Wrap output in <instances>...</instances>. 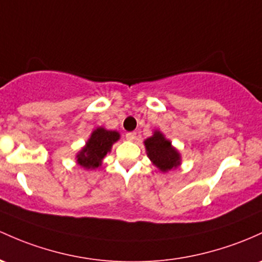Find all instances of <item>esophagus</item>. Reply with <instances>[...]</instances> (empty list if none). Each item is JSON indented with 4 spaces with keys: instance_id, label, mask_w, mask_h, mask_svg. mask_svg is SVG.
<instances>
[{
    "instance_id": "esophagus-1",
    "label": "esophagus",
    "mask_w": 262,
    "mask_h": 262,
    "mask_svg": "<svg viewBox=\"0 0 262 262\" xmlns=\"http://www.w3.org/2000/svg\"><path fill=\"white\" fill-rule=\"evenodd\" d=\"M125 138L128 140H130V142H133V140H136L137 133H136V132H129V133L125 134Z\"/></svg>"
}]
</instances>
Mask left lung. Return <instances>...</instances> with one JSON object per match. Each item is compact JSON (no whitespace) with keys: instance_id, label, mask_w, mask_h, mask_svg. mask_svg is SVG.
<instances>
[{"instance_id":"obj_1","label":"left lung","mask_w":262,"mask_h":262,"mask_svg":"<svg viewBox=\"0 0 262 262\" xmlns=\"http://www.w3.org/2000/svg\"><path fill=\"white\" fill-rule=\"evenodd\" d=\"M144 145L149 159L163 173L180 165V153L171 145L170 140L166 139L159 130H155L153 136L145 139Z\"/></svg>"}]
</instances>
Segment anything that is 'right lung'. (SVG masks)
I'll return each mask as SVG.
<instances>
[{
    "label": "right lung",
    "mask_w": 262,
    "mask_h": 262,
    "mask_svg": "<svg viewBox=\"0 0 262 262\" xmlns=\"http://www.w3.org/2000/svg\"><path fill=\"white\" fill-rule=\"evenodd\" d=\"M119 138V133L116 130H107L103 126L94 129L85 145L77 154V163L84 169L98 168L102 165L103 158Z\"/></svg>",
    "instance_id": "add662e5"
}]
</instances>
